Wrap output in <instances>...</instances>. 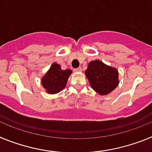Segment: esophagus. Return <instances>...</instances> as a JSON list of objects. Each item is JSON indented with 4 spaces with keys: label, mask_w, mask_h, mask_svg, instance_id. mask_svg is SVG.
<instances>
[{
    "label": "esophagus",
    "mask_w": 152,
    "mask_h": 152,
    "mask_svg": "<svg viewBox=\"0 0 152 152\" xmlns=\"http://www.w3.org/2000/svg\"><path fill=\"white\" fill-rule=\"evenodd\" d=\"M81 71H82V68H80V67H79V68H75V72H81Z\"/></svg>",
    "instance_id": "1"
}]
</instances>
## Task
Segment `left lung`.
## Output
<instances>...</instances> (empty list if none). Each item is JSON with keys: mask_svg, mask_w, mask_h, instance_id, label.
Instances as JSON below:
<instances>
[{"mask_svg": "<svg viewBox=\"0 0 152 152\" xmlns=\"http://www.w3.org/2000/svg\"><path fill=\"white\" fill-rule=\"evenodd\" d=\"M85 75L91 88L100 95L109 94L119 84L117 69L100 60L91 61L88 64Z\"/></svg>", "mask_w": 152, "mask_h": 152, "instance_id": "1", "label": "left lung"}]
</instances>
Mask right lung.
Here are the masks:
<instances>
[{
	"mask_svg": "<svg viewBox=\"0 0 152 152\" xmlns=\"http://www.w3.org/2000/svg\"><path fill=\"white\" fill-rule=\"evenodd\" d=\"M72 73V70H62L59 64L53 63L42 78V85L48 94H57L65 88Z\"/></svg>",
	"mask_w": 152,
	"mask_h": 152,
	"instance_id": "obj_1",
	"label": "right lung"
}]
</instances>
